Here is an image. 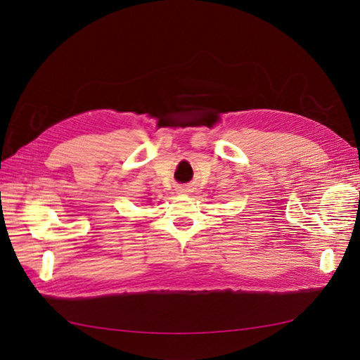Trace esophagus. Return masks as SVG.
I'll list each match as a JSON object with an SVG mask.
<instances>
[{
    "label": "esophagus",
    "instance_id": "1",
    "mask_svg": "<svg viewBox=\"0 0 360 360\" xmlns=\"http://www.w3.org/2000/svg\"><path fill=\"white\" fill-rule=\"evenodd\" d=\"M176 192L181 193V195H187V193H190V187L188 186H181V187H178Z\"/></svg>",
    "mask_w": 360,
    "mask_h": 360
}]
</instances>
